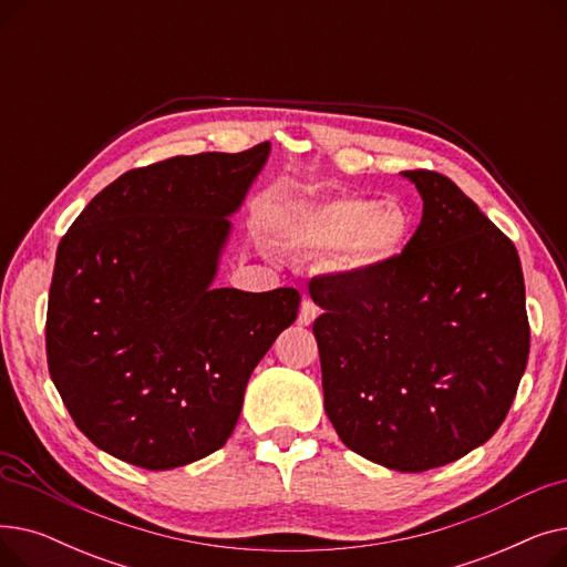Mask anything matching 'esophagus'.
<instances>
[{
	"instance_id": "1",
	"label": "esophagus",
	"mask_w": 567,
	"mask_h": 567,
	"mask_svg": "<svg viewBox=\"0 0 567 567\" xmlns=\"http://www.w3.org/2000/svg\"><path fill=\"white\" fill-rule=\"evenodd\" d=\"M317 315H319V308L310 299H306L301 303V310H299V323L301 326H310L317 319Z\"/></svg>"
}]
</instances>
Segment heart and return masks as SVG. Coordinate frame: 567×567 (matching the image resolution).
I'll return each instance as SVG.
<instances>
[{
	"instance_id": "obj_1",
	"label": "heart",
	"mask_w": 567,
	"mask_h": 567,
	"mask_svg": "<svg viewBox=\"0 0 567 567\" xmlns=\"http://www.w3.org/2000/svg\"><path fill=\"white\" fill-rule=\"evenodd\" d=\"M413 223L398 202L338 197L303 204L282 220V244L303 257H340L351 274H372L402 257Z\"/></svg>"
}]
</instances>
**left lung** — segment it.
<instances>
[{
	"instance_id": "left-lung-1",
	"label": "left lung",
	"mask_w": 567,
	"mask_h": 567,
	"mask_svg": "<svg viewBox=\"0 0 567 567\" xmlns=\"http://www.w3.org/2000/svg\"><path fill=\"white\" fill-rule=\"evenodd\" d=\"M423 218L402 257L310 282L323 409L349 451L421 473L483 445L528 361L513 241L443 174L402 172Z\"/></svg>"
}]
</instances>
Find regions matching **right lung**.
<instances>
[{
	"label": "right lung",
	"mask_w": 567,
	"mask_h": 567,
	"mask_svg": "<svg viewBox=\"0 0 567 567\" xmlns=\"http://www.w3.org/2000/svg\"><path fill=\"white\" fill-rule=\"evenodd\" d=\"M271 144L176 156L101 190L56 248L45 347L71 419L112 457L167 471L223 449L246 385L299 315L293 287H214Z\"/></svg>",
	"instance_id": "1"
}]
</instances>
